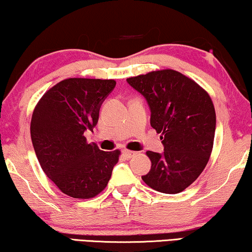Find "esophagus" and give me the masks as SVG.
<instances>
[{
  "label": "esophagus",
  "mask_w": 252,
  "mask_h": 252,
  "mask_svg": "<svg viewBox=\"0 0 252 252\" xmlns=\"http://www.w3.org/2000/svg\"><path fill=\"white\" fill-rule=\"evenodd\" d=\"M123 154H124V156L127 157V158H132V157L135 156V155H136L137 153H136V151H132V150H127V149H125V150L123 151Z\"/></svg>",
  "instance_id": "34e87169"
}]
</instances>
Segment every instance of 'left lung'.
Wrapping results in <instances>:
<instances>
[{"label":"left lung","instance_id":"8db88e82","mask_svg":"<svg viewBox=\"0 0 252 252\" xmlns=\"http://www.w3.org/2000/svg\"><path fill=\"white\" fill-rule=\"evenodd\" d=\"M127 82L147 99L151 127L163 135V154L147 151L151 170L142 180L157 191L178 194L199 177L211 156L216 132L212 99L197 82L171 68Z\"/></svg>","mask_w":252,"mask_h":252}]
</instances>
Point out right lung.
I'll return each mask as SVG.
<instances>
[{
  "instance_id": "add662e5",
  "label": "right lung",
  "mask_w": 252,
  "mask_h": 252,
  "mask_svg": "<svg viewBox=\"0 0 252 252\" xmlns=\"http://www.w3.org/2000/svg\"><path fill=\"white\" fill-rule=\"evenodd\" d=\"M115 87L112 79H65L47 91L34 109L31 137L37 160L65 195L95 197L118 163L119 150H99L85 136L96 126L102 103Z\"/></svg>"
}]
</instances>
